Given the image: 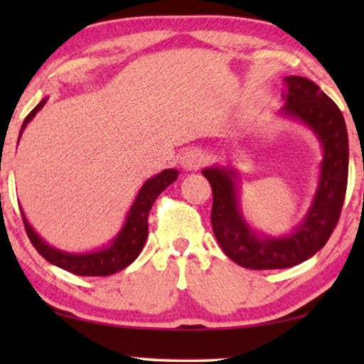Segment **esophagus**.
Listing matches in <instances>:
<instances>
[{
    "mask_svg": "<svg viewBox=\"0 0 364 364\" xmlns=\"http://www.w3.org/2000/svg\"><path fill=\"white\" fill-rule=\"evenodd\" d=\"M205 162L207 156L205 152L200 151V149H188V151L183 152L181 157V164L186 171H197V168H200Z\"/></svg>",
    "mask_w": 364,
    "mask_h": 364,
    "instance_id": "esophagus-1",
    "label": "esophagus"
}]
</instances>
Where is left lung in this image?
I'll return each mask as SVG.
<instances>
[{"instance_id":"left-lung-1","label":"left lung","mask_w":364,"mask_h":364,"mask_svg":"<svg viewBox=\"0 0 364 364\" xmlns=\"http://www.w3.org/2000/svg\"><path fill=\"white\" fill-rule=\"evenodd\" d=\"M285 106L282 114L296 119L320 139L323 161L320 181L310 210L295 232L268 237L248 227L238 203L237 173L233 168H203L212 186V228L225 255L250 270L290 268L321 250L335 230L348 183V132L343 114L335 102L310 79L285 77Z\"/></svg>"}]
</instances>
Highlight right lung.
Returning a JSON list of instances; mask_svg holds the SVG:
<instances>
[{
  "label": "right lung",
  "mask_w": 364,
  "mask_h": 364,
  "mask_svg": "<svg viewBox=\"0 0 364 364\" xmlns=\"http://www.w3.org/2000/svg\"><path fill=\"white\" fill-rule=\"evenodd\" d=\"M44 104H46V99H43V101L28 114L21 126L19 137H21L28 122L36 116V112L41 111ZM177 176L178 172L176 168H166V171H162L161 173H157V176H154L149 178V181H146V183L141 187V191H139L131 210L127 213L122 230L119 232V235L111 242V245L101 248V250L89 253H69L58 250V248L48 245V243L33 230V227L29 225L26 217H24V213L21 212L24 228H26L29 240H31L33 247L36 248L39 255L46 258V260L49 263H53V265L63 268V270L66 272H71L74 275L79 277L112 275V273L124 270V268L131 265V263L139 257V253L142 252L144 243H146L149 233V212H151L159 193L166 191V188L176 181Z\"/></svg>",
  "instance_id": "1"
}]
</instances>
